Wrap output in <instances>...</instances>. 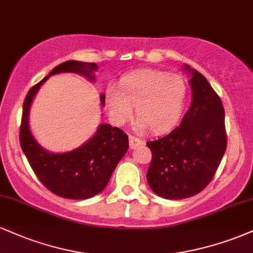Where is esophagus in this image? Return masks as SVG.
Instances as JSON below:
<instances>
[{
    "mask_svg": "<svg viewBox=\"0 0 253 253\" xmlns=\"http://www.w3.org/2000/svg\"><path fill=\"white\" fill-rule=\"evenodd\" d=\"M143 144V141L140 140L139 138H135V136L133 135H129V147L130 149H135V147H138L139 145Z\"/></svg>",
    "mask_w": 253,
    "mask_h": 253,
    "instance_id": "obj_1",
    "label": "esophagus"
}]
</instances>
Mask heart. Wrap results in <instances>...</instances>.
<instances>
[{
	"instance_id": "heart-1",
	"label": "heart",
	"mask_w": 253,
	"mask_h": 253,
	"mask_svg": "<svg viewBox=\"0 0 253 253\" xmlns=\"http://www.w3.org/2000/svg\"><path fill=\"white\" fill-rule=\"evenodd\" d=\"M187 85L178 75L163 71L145 70L124 77L119 89L109 86L106 102L112 120L124 125L136 109L138 129L147 127L155 132H164L178 123L184 109Z\"/></svg>"
}]
</instances>
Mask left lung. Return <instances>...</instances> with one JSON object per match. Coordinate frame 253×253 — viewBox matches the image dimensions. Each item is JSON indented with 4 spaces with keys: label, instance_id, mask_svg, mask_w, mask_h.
Listing matches in <instances>:
<instances>
[{
    "label": "left lung",
    "instance_id": "left-lung-1",
    "mask_svg": "<svg viewBox=\"0 0 253 253\" xmlns=\"http://www.w3.org/2000/svg\"><path fill=\"white\" fill-rule=\"evenodd\" d=\"M189 74L191 104L181 124L146 145L152 152L147 182L158 196L188 199L211 181L227 146L225 110L206 77L184 64Z\"/></svg>",
    "mask_w": 253,
    "mask_h": 253
}]
</instances>
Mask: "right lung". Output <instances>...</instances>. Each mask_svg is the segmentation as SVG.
Returning a JSON list of instances; mask_svg holds the SVG:
<instances>
[{
	"label": "right lung",
	"instance_id": "1",
	"mask_svg": "<svg viewBox=\"0 0 253 253\" xmlns=\"http://www.w3.org/2000/svg\"><path fill=\"white\" fill-rule=\"evenodd\" d=\"M95 63L77 60L64 62L48 76L28 91L22 109L20 144L28 163L40 182L56 195L71 200H84L100 194L108 184L113 171L128 150V136L118 127L98 125L96 133L77 149L63 153L45 150L34 138L30 128V110L38 90L53 75L72 72L95 81ZM106 95L100 96L104 106Z\"/></svg>",
	"mask_w": 253,
	"mask_h": 253
}]
</instances>
